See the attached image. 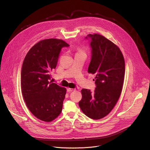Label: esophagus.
Here are the masks:
<instances>
[{"mask_svg":"<svg viewBox=\"0 0 150 150\" xmlns=\"http://www.w3.org/2000/svg\"><path fill=\"white\" fill-rule=\"evenodd\" d=\"M75 89H74V88H67V91H68V92H71V91H75Z\"/></svg>","mask_w":150,"mask_h":150,"instance_id":"34e87169","label":"esophagus"}]
</instances>
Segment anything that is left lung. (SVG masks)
Instances as JSON below:
<instances>
[{
	"label": "left lung",
	"instance_id": "obj_1",
	"mask_svg": "<svg viewBox=\"0 0 150 150\" xmlns=\"http://www.w3.org/2000/svg\"><path fill=\"white\" fill-rule=\"evenodd\" d=\"M91 47V59L88 72L96 75V88L81 90L79 102L82 112L93 119L108 115L117 102L124 81L125 60L120 49L104 36L88 34Z\"/></svg>",
	"mask_w": 150,
	"mask_h": 150
}]
</instances>
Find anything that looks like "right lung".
Masks as SVG:
<instances>
[{
  "mask_svg": "<svg viewBox=\"0 0 150 150\" xmlns=\"http://www.w3.org/2000/svg\"><path fill=\"white\" fill-rule=\"evenodd\" d=\"M69 45L62 40H42L26 54L21 69V89L30 111L37 118L51 122L61 113L67 89L49 82L63 47Z\"/></svg>",
  "mask_w": 150,
  "mask_h": 150,
  "instance_id": "add662e5",
  "label": "right lung"
}]
</instances>
